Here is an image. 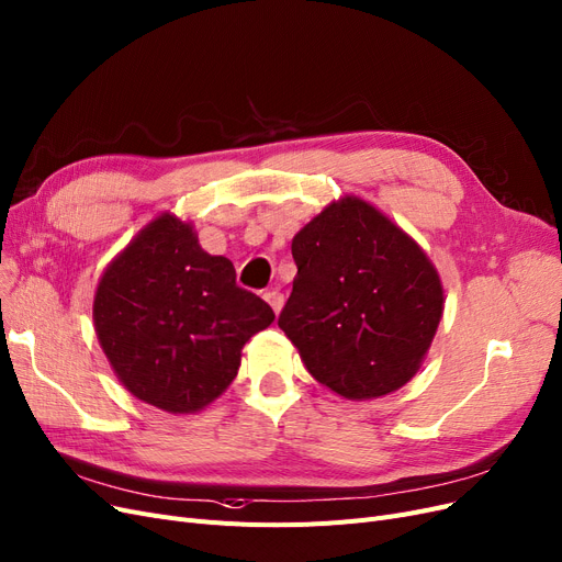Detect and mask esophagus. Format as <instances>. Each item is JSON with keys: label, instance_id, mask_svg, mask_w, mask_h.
Listing matches in <instances>:
<instances>
[{"label": "esophagus", "instance_id": "34e87169", "mask_svg": "<svg viewBox=\"0 0 562 562\" xmlns=\"http://www.w3.org/2000/svg\"><path fill=\"white\" fill-rule=\"evenodd\" d=\"M263 299H266V303L276 310V315L280 313L282 310V305H284V294L282 292H278V289H268V292L263 294Z\"/></svg>", "mask_w": 562, "mask_h": 562}]
</instances>
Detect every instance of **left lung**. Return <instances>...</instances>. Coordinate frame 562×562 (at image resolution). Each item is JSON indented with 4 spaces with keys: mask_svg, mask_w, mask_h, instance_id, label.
Returning <instances> with one entry per match:
<instances>
[{
    "mask_svg": "<svg viewBox=\"0 0 562 562\" xmlns=\"http://www.w3.org/2000/svg\"><path fill=\"white\" fill-rule=\"evenodd\" d=\"M299 273L278 326L319 384L349 401L407 384L442 319L424 249L378 207L345 196L292 240Z\"/></svg>",
    "mask_w": 562,
    "mask_h": 562,
    "instance_id": "obj_1",
    "label": "left lung"
}]
</instances>
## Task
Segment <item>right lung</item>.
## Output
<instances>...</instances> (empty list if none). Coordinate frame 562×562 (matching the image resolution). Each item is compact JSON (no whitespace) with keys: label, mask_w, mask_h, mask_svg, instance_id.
Listing matches in <instances>:
<instances>
[{"label":"right lung","mask_w":562,"mask_h":562,"mask_svg":"<svg viewBox=\"0 0 562 562\" xmlns=\"http://www.w3.org/2000/svg\"><path fill=\"white\" fill-rule=\"evenodd\" d=\"M92 317L124 389L171 414L220 398L243 345L276 319L263 299L236 284L234 263L203 252L192 224L171 213L103 270Z\"/></svg>","instance_id":"right-lung-1"}]
</instances>
